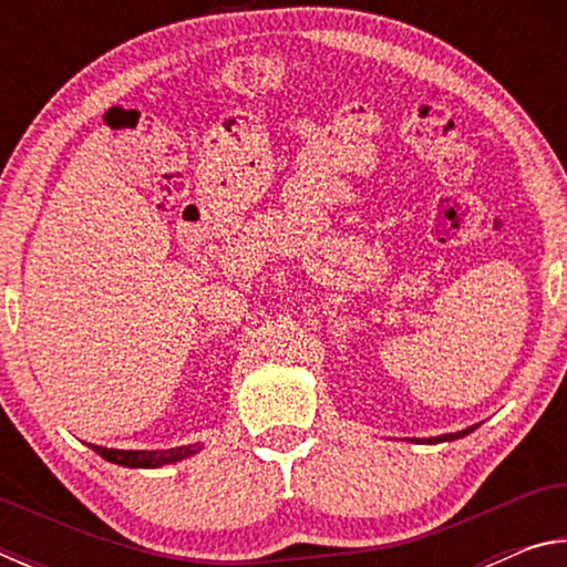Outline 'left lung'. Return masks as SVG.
<instances>
[{
  "label": "left lung",
  "mask_w": 567,
  "mask_h": 567,
  "mask_svg": "<svg viewBox=\"0 0 567 567\" xmlns=\"http://www.w3.org/2000/svg\"><path fill=\"white\" fill-rule=\"evenodd\" d=\"M477 425H473V427H467V430H460V433H450V435H437V437H430V440H415V443H445V440H457V437H463V435H467V433H473Z\"/></svg>",
  "instance_id": "8db88e82"
}]
</instances>
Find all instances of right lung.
<instances>
[{
	"label": "right lung",
	"instance_id": "1",
	"mask_svg": "<svg viewBox=\"0 0 567 567\" xmlns=\"http://www.w3.org/2000/svg\"><path fill=\"white\" fill-rule=\"evenodd\" d=\"M92 450L104 460H110L114 465L124 467H159L167 463H177V460H185L197 453V445L187 447H169V450H112V447H100L92 445Z\"/></svg>",
	"mask_w": 567,
	"mask_h": 567
}]
</instances>
